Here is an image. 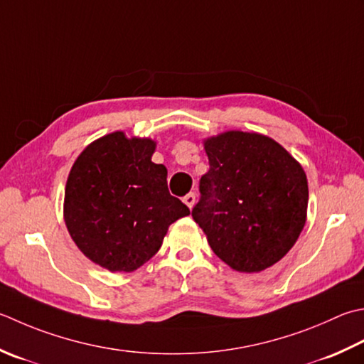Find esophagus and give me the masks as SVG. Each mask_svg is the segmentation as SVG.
I'll return each mask as SVG.
<instances>
[{
  "instance_id": "obj_1",
  "label": "esophagus",
  "mask_w": 364,
  "mask_h": 364,
  "mask_svg": "<svg viewBox=\"0 0 364 364\" xmlns=\"http://www.w3.org/2000/svg\"><path fill=\"white\" fill-rule=\"evenodd\" d=\"M183 202L186 203L189 208H192V206H194V203H196V194L194 192H189V194H186L183 197Z\"/></svg>"
}]
</instances>
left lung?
<instances>
[{
    "instance_id": "obj_1",
    "label": "left lung",
    "mask_w": 364,
    "mask_h": 364,
    "mask_svg": "<svg viewBox=\"0 0 364 364\" xmlns=\"http://www.w3.org/2000/svg\"><path fill=\"white\" fill-rule=\"evenodd\" d=\"M210 170L200 178L192 218L218 257L259 273L286 255L306 224L308 180L277 141L229 131L205 140Z\"/></svg>"
}]
</instances>
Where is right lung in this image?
Wrapping results in <instances>:
<instances>
[{
	"label": "right lung",
	"mask_w": 364,
	"mask_h": 364,
	"mask_svg": "<svg viewBox=\"0 0 364 364\" xmlns=\"http://www.w3.org/2000/svg\"><path fill=\"white\" fill-rule=\"evenodd\" d=\"M151 139L117 131L83 149L64 191V223L77 247L109 272L131 273L159 251L168 225L189 215L170 196Z\"/></svg>",
	"instance_id": "right-lung-1"
}]
</instances>
